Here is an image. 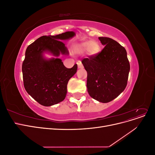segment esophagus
<instances>
[{
  "label": "esophagus",
  "mask_w": 155,
  "mask_h": 155,
  "mask_svg": "<svg viewBox=\"0 0 155 155\" xmlns=\"http://www.w3.org/2000/svg\"><path fill=\"white\" fill-rule=\"evenodd\" d=\"M77 64H78V68H83V64H82V63H81L80 61H78L77 62Z\"/></svg>",
  "instance_id": "34e87169"
}]
</instances>
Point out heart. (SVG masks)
<instances>
[{"mask_svg": "<svg viewBox=\"0 0 155 155\" xmlns=\"http://www.w3.org/2000/svg\"><path fill=\"white\" fill-rule=\"evenodd\" d=\"M74 50L78 54L86 52L89 56H96L100 52L101 46L96 41H84L74 46Z\"/></svg>", "mask_w": 155, "mask_h": 155, "instance_id": "1", "label": "heart"}]
</instances>
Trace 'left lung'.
<instances>
[{
  "instance_id": "1",
  "label": "left lung",
  "mask_w": 155,
  "mask_h": 155,
  "mask_svg": "<svg viewBox=\"0 0 155 155\" xmlns=\"http://www.w3.org/2000/svg\"><path fill=\"white\" fill-rule=\"evenodd\" d=\"M105 46L96 56L82 60L87 72V87L93 99L101 103L113 100L127 84L130 64L124 47L109 37H99Z\"/></svg>"
}]
</instances>
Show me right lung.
<instances>
[{
  "mask_svg": "<svg viewBox=\"0 0 155 155\" xmlns=\"http://www.w3.org/2000/svg\"><path fill=\"white\" fill-rule=\"evenodd\" d=\"M75 35L74 31L44 35L26 48L22 66L24 86L28 94L42 105L58 104L66 97L68 82L76 73L78 65L67 68L59 56L68 55L69 51L62 41L72 39ZM45 53L53 57L46 58Z\"/></svg>",
  "mask_w": 155,
  "mask_h": 155,
  "instance_id": "add662e5",
  "label": "right lung"
}]
</instances>
